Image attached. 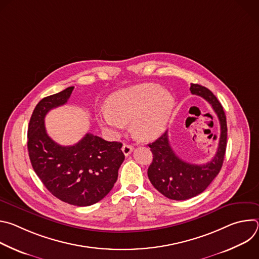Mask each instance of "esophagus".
<instances>
[{
  "instance_id": "esophagus-1",
  "label": "esophagus",
  "mask_w": 259,
  "mask_h": 259,
  "mask_svg": "<svg viewBox=\"0 0 259 259\" xmlns=\"http://www.w3.org/2000/svg\"><path fill=\"white\" fill-rule=\"evenodd\" d=\"M122 151H123V154H124L125 156H129V155L132 153V151H133V146L130 145V144L124 143V145H123V147H122Z\"/></svg>"
}]
</instances>
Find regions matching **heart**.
Returning a JSON list of instances; mask_svg holds the SVG:
<instances>
[{
	"label": "heart",
	"instance_id": "b5f03b06",
	"mask_svg": "<svg viewBox=\"0 0 259 259\" xmlns=\"http://www.w3.org/2000/svg\"><path fill=\"white\" fill-rule=\"evenodd\" d=\"M174 107L173 96L158 84L145 83L121 90L107 99L97 114L99 123L114 132L131 122L135 137L150 140L160 136Z\"/></svg>",
	"mask_w": 259,
	"mask_h": 259
}]
</instances>
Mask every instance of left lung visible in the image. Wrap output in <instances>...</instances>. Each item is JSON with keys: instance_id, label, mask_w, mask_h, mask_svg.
<instances>
[{"instance_id": "obj_1", "label": "left lung", "mask_w": 259, "mask_h": 259, "mask_svg": "<svg viewBox=\"0 0 259 259\" xmlns=\"http://www.w3.org/2000/svg\"><path fill=\"white\" fill-rule=\"evenodd\" d=\"M192 94L207 100L214 109L220 123V138L214 158L204 164L196 165L182 161L172 150L167 131L153 143L147 144L153 153V162L147 170L155 189L171 200H188L203 193L219 173L227 150L228 127L223 105L206 87L192 84Z\"/></svg>"}]
</instances>
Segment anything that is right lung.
<instances>
[{"label": "right lung", "mask_w": 259, "mask_h": 259, "mask_svg": "<svg viewBox=\"0 0 259 259\" xmlns=\"http://www.w3.org/2000/svg\"><path fill=\"white\" fill-rule=\"evenodd\" d=\"M73 87L43 98L34 107L27 130L31 166L46 189L57 199L75 206H90L114 188L125 156L122 143L87 133L78 143L63 146L45 128L49 110L67 102Z\"/></svg>", "instance_id": "right-lung-1"}]
</instances>
